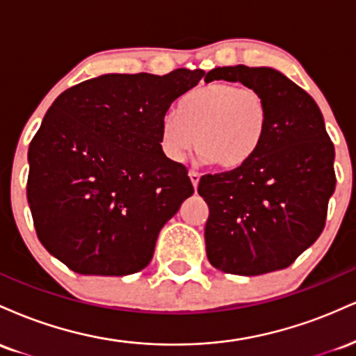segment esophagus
<instances>
[{
    "instance_id": "34e87169",
    "label": "esophagus",
    "mask_w": 356,
    "mask_h": 356,
    "mask_svg": "<svg viewBox=\"0 0 356 356\" xmlns=\"http://www.w3.org/2000/svg\"><path fill=\"white\" fill-rule=\"evenodd\" d=\"M189 177H191L192 186H194V189H197V186H199V179H201V174L195 172V170H189Z\"/></svg>"
}]
</instances>
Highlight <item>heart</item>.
<instances>
[{
    "mask_svg": "<svg viewBox=\"0 0 356 356\" xmlns=\"http://www.w3.org/2000/svg\"><path fill=\"white\" fill-rule=\"evenodd\" d=\"M266 95L231 81H212L191 90L177 105V115L161 120V147L181 161L194 144L206 162L234 170L254 157L269 127Z\"/></svg>",
    "mask_w": 356,
    "mask_h": 356,
    "instance_id": "heart-1",
    "label": "heart"
}]
</instances>
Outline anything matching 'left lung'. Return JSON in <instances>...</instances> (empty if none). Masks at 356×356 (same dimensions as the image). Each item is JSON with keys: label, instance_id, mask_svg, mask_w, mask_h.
Returning <instances> with one entry per match:
<instances>
[{"label": "left lung", "instance_id": "1", "mask_svg": "<svg viewBox=\"0 0 356 356\" xmlns=\"http://www.w3.org/2000/svg\"><path fill=\"white\" fill-rule=\"evenodd\" d=\"M204 80L257 88L271 112L266 137L248 164L199 181V195L209 206L207 259L241 276L288 268L320 238L337 184L334 147L320 108L275 68L219 67Z\"/></svg>", "mask_w": 356, "mask_h": 356}]
</instances>
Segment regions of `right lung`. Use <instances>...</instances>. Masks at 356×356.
<instances>
[{
  "mask_svg": "<svg viewBox=\"0 0 356 356\" xmlns=\"http://www.w3.org/2000/svg\"><path fill=\"white\" fill-rule=\"evenodd\" d=\"M202 70L108 73L65 90L28 149L26 197L38 239L79 275L125 276L194 194L186 165L165 157L161 120Z\"/></svg>",
  "mask_w": 356,
  "mask_h": 356,
  "instance_id": "right-lung-1",
  "label": "right lung"
}]
</instances>
